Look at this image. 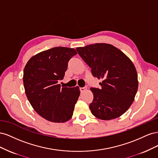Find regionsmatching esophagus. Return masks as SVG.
<instances>
[{
    "label": "esophagus",
    "instance_id": "obj_1",
    "mask_svg": "<svg viewBox=\"0 0 158 158\" xmlns=\"http://www.w3.org/2000/svg\"><path fill=\"white\" fill-rule=\"evenodd\" d=\"M80 90L81 93H83V92H85V91H86V90H87V87L80 88Z\"/></svg>",
    "mask_w": 158,
    "mask_h": 158
}]
</instances>
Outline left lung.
Instances as JSON below:
<instances>
[{"mask_svg": "<svg viewBox=\"0 0 158 158\" xmlns=\"http://www.w3.org/2000/svg\"><path fill=\"white\" fill-rule=\"evenodd\" d=\"M76 51L92 69L94 77L102 80L101 89L90 88L94 99L89 107L93 115L106 121L121 116L133 103L138 87L137 72L131 60L107 44L77 47Z\"/></svg>", "mask_w": 158, "mask_h": 158, "instance_id": "8db88e82", "label": "left lung"}]
</instances>
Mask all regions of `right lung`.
Segmentation results:
<instances>
[{
	"label": "right lung",
	"instance_id": "add662e5",
	"mask_svg": "<svg viewBox=\"0 0 158 158\" xmlns=\"http://www.w3.org/2000/svg\"><path fill=\"white\" fill-rule=\"evenodd\" d=\"M77 54L73 48L56 47L33 56L23 70L26 96L41 117L53 123H64L73 117L80 96L78 86L60 87L68 63Z\"/></svg>",
	"mask_w": 158,
	"mask_h": 158
}]
</instances>
